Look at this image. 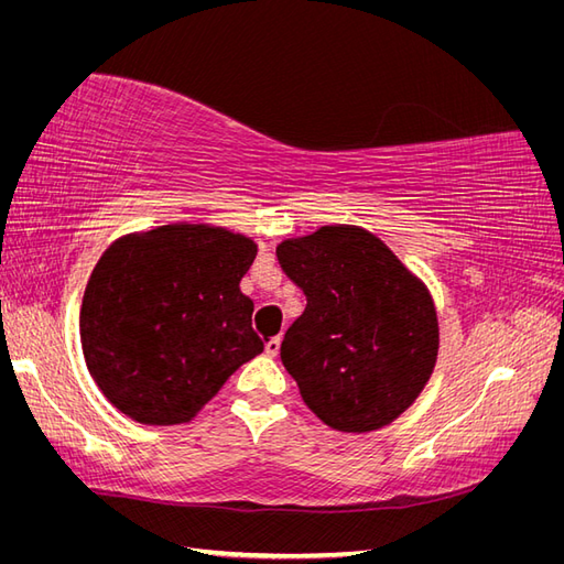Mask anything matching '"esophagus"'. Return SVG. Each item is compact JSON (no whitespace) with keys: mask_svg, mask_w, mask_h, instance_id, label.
Instances as JSON below:
<instances>
[{"mask_svg":"<svg viewBox=\"0 0 564 564\" xmlns=\"http://www.w3.org/2000/svg\"><path fill=\"white\" fill-rule=\"evenodd\" d=\"M280 346H282V338L280 336H272L265 340V355L268 357H278L280 355Z\"/></svg>","mask_w":564,"mask_h":564,"instance_id":"34e87169","label":"esophagus"}]
</instances>
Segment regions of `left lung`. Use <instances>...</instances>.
Returning a JSON list of instances; mask_svg holds the SVG:
<instances>
[{"instance_id": "8db88e82", "label": "left lung", "mask_w": 564, "mask_h": 564, "mask_svg": "<svg viewBox=\"0 0 564 564\" xmlns=\"http://www.w3.org/2000/svg\"><path fill=\"white\" fill-rule=\"evenodd\" d=\"M278 261L308 299L280 348L303 402L340 433L395 421L435 369L440 329L429 289L357 226L284 240Z\"/></svg>"}]
</instances>
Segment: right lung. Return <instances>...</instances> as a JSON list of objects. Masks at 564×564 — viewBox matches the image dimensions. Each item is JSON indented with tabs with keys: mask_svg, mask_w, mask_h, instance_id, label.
I'll use <instances>...</instances> for the list:
<instances>
[{
	"mask_svg": "<svg viewBox=\"0 0 564 564\" xmlns=\"http://www.w3.org/2000/svg\"><path fill=\"white\" fill-rule=\"evenodd\" d=\"M245 235L174 224L127 235L96 263L79 313L82 350L104 395L145 425L191 421L263 352L240 280Z\"/></svg>",
	"mask_w": 564,
	"mask_h": 564,
	"instance_id": "right-lung-1",
	"label": "right lung"
}]
</instances>
